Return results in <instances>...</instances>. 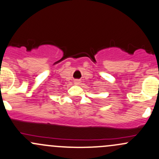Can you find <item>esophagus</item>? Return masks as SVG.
<instances>
[{
    "instance_id": "1",
    "label": "esophagus",
    "mask_w": 159,
    "mask_h": 159,
    "mask_svg": "<svg viewBox=\"0 0 159 159\" xmlns=\"http://www.w3.org/2000/svg\"><path fill=\"white\" fill-rule=\"evenodd\" d=\"M75 84H79V83H80V81H78V80H75Z\"/></svg>"
}]
</instances>
